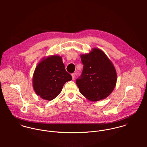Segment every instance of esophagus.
Masks as SVG:
<instances>
[{"label":"esophagus","mask_w":147,"mask_h":147,"mask_svg":"<svg viewBox=\"0 0 147 147\" xmlns=\"http://www.w3.org/2000/svg\"><path fill=\"white\" fill-rule=\"evenodd\" d=\"M71 75H72V79L74 80V79H75V75H76V74H75V73H74V74H72Z\"/></svg>","instance_id":"esophagus-1"}]
</instances>
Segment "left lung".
Wrapping results in <instances>:
<instances>
[{
    "instance_id": "8db88e82",
    "label": "left lung",
    "mask_w": 147,
    "mask_h": 147,
    "mask_svg": "<svg viewBox=\"0 0 147 147\" xmlns=\"http://www.w3.org/2000/svg\"><path fill=\"white\" fill-rule=\"evenodd\" d=\"M80 57L83 70L76 82L80 92L90 101L105 99L116 86L117 74L113 64L98 48H93Z\"/></svg>"
}]
</instances>
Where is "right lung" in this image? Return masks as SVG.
I'll return each mask as SVG.
<instances>
[{
  "mask_svg": "<svg viewBox=\"0 0 147 147\" xmlns=\"http://www.w3.org/2000/svg\"><path fill=\"white\" fill-rule=\"evenodd\" d=\"M71 80V75L65 71L62 57L53 55L43 57L37 64L32 83L37 96L51 101L60 94L64 84Z\"/></svg>",
  "mask_w": 147,
  "mask_h": 147,
  "instance_id": "add662e5",
  "label": "right lung"
}]
</instances>
